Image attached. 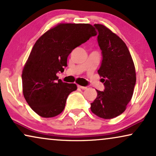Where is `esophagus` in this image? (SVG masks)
I'll return each mask as SVG.
<instances>
[{
	"label": "esophagus",
	"mask_w": 156,
	"mask_h": 156,
	"mask_svg": "<svg viewBox=\"0 0 156 156\" xmlns=\"http://www.w3.org/2000/svg\"><path fill=\"white\" fill-rule=\"evenodd\" d=\"M78 87L82 89V90H86V89L87 88V87H83V86H81V85H78Z\"/></svg>",
	"instance_id": "esophagus-1"
}]
</instances>
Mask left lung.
Instances as JSON below:
<instances>
[{
    "label": "left lung",
    "instance_id": "1",
    "mask_svg": "<svg viewBox=\"0 0 156 156\" xmlns=\"http://www.w3.org/2000/svg\"><path fill=\"white\" fill-rule=\"evenodd\" d=\"M102 60L98 74L105 90H97L98 96L91 103V110L104 119H112L124 112L131 100L136 82L133 58L126 44L106 26L94 24Z\"/></svg>",
    "mask_w": 156,
    "mask_h": 156
}]
</instances>
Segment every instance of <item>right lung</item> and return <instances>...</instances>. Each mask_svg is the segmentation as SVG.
<instances>
[{
    "instance_id": "right-lung-1",
    "label": "right lung",
    "mask_w": 156,
    "mask_h": 156,
    "mask_svg": "<svg viewBox=\"0 0 156 156\" xmlns=\"http://www.w3.org/2000/svg\"><path fill=\"white\" fill-rule=\"evenodd\" d=\"M97 35L88 23H60L36 41L22 73L23 93L31 108L43 118L59 115L69 94L77 87L56 76L67 66V57L76 47Z\"/></svg>"
}]
</instances>
